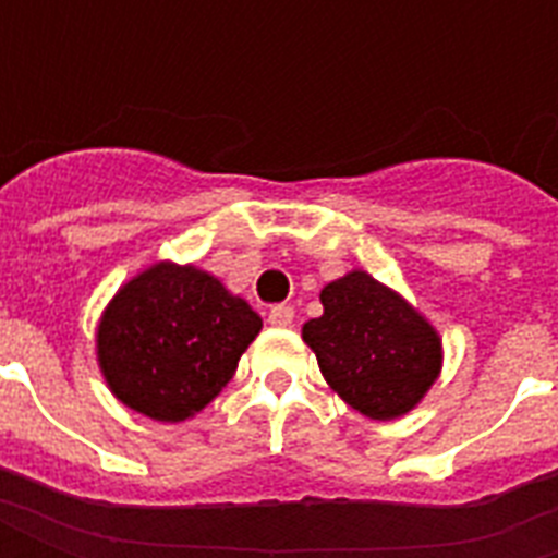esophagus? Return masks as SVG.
I'll return each mask as SVG.
<instances>
[{
  "label": "esophagus",
  "instance_id": "34e87169",
  "mask_svg": "<svg viewBox=\"0 0 558 558\" xmlns=\"http://www.w3.org/2000/svg\"><path fill=\"white\" fill-rule=\"evenodd\" d=\"M292 319H295V311H292L290 304H278V307H271V311H268V323H271L275 328L292 326Z\"/></svg>",
  "mask_w": 558,
  "mask_h": 558
}]
</instances>
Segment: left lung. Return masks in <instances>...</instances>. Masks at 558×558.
<instances>
[{"mask_svg":"<svg viewBox=\"0 0 558 558\" xmlns=\"http://www.w3.org/2000/svg\"><path fill=\"white\" fill-rule=\"evenodd\" d=\"M323 316L302 340L314 350L331 391L374 421L418 407L442 374V338L398 290L352 268L319 292Z\"/></svg>","mask_w":558,"mask_h":558,"instance_id":"8db88e82","label":"left lung"}]
</instances>
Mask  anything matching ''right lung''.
I'll return each mask as SVG.
<instances>
[{
    "label": "right lung",
    "mask_w": 558,
    "mask_h": 558,
    "mask_svg": "<svg viewBox=\"0 0 558 558\" xmlns=\"http://www.w3.org/2000/svg\"><path fill=\"white\" fill-rule=\"evenodd\" d=\"M263 319L196 266L158 259L125 280L95 328V355L119 403L187 421L230 383Z\"/></svg>",
    "instance_id": "obj_1"
}]
</instances>
